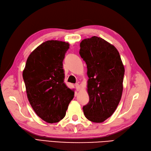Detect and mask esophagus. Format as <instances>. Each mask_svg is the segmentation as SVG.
<instances>
[{"label": "esophagus", "instance_id": "obj_1", "mask_svg": "<svg viewBox=\"0 0 151 151\" xmlns=\"http://www.w3.org/2000/svg\"><path fill=\"white\" fill-rule=\"evenodd\" d=\"M75 87H76L77 91H79L80 89V86L79 85V83H78L75 84Z\"/></svg>", "mask_w": 151, "mask_h": 151}]
</instances>
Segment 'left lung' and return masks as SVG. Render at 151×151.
Returning a JSON list of instances; mask_svg holds the SVG:
<instances>
[{"mask_svg": "<svg viewBox=\"0 0 151 151\" xmlns=\"http://www.w3.org/2000/svg\"><path fill=\"white\" fill-rule=\"evenodd\" d=\"M80 55L87 68L89 101L83 106L86 117L103 122L114 114L123 91L124 67L115 46L97 36L80 42Z\"/></svg>", "mask_w": 151, "mask_h": 151, "instance_id": "1", "label": "left lung"}]
</instances>
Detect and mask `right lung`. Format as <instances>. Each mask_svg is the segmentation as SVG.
<instances>
[{
  "mask_svg": "<svg viewBox=\"0 0 151 151\" xmlns=\"http://www.w3.org/2000/svg\"><path fill=\"white\" fill-rule=\"evenodd\" d=\"M68 42L51 40L42 42L30 54L23 71L30 105L41 119L59 122L65 115L75 92L65 86L63 62Z\"/></svg>",
  "mask_w": 151,
  "mask_h": 151,
  "instance_id": "1",
  "label": "right lung"
}]
</instances>
